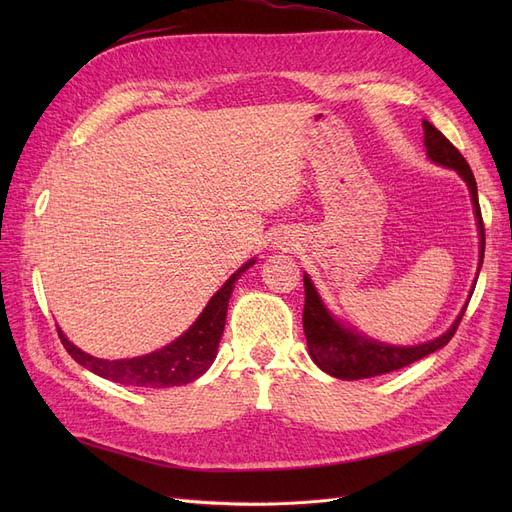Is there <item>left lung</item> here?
Returning <instances> with one entry per match:
<instances>
[{"label": "left lung", "mask_w": 512, "mask_h": 512, "mask_svg": "<svg viewBox=\"0 0 512 512\" xmlns=\"http://www.w3.org/2000/svg\"><path fill=\"white\" fill-rule=\"evenodd\" d=\"M423 130H425L427 158L431 162H436L438 166L455 170V173L468 185L474 215H476L478 237H480V250H478L480 252L478 271H480V265H483V258H485V226H483V215H480V207H478L476 179L472 175L470 164L457 151V147L448 141L438 128H433L429 121H423ZM303 286H305L303 329L307 337L309 356H312V361L324 371V374L339 380L374 378V376H382V374H389V371L406 367L414 361L425 359L427 354L436 352L451 342V337L455 335L459 322L463 318V312H466L468 307V303L463 305L457 320L451 324V329L442 333L440 337L429 339V342L416 344V346H393L354 331L352 327H346L342 320H337L329 312L327 305L322 303L320 294L314 282L309 280L307 273L303 275Z\"/></svg>", "instance_id": "obj_1"}]
</instances>
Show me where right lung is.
Segmentation results:
<instances>
[{
	"label": "right lung",
	"mask_w": 512,
	"mask_h": 512,
	"mask_svg": "<svg viewBox=\"0 0 512 512\" xmlns=\"http://www.w3.org/2000/svg\"><path fill=\"white\" fill-rule=\"evenodd\" d=\"M254 262L256 258L247 260L241 269L232 273L224 286L209 299L207 307L200 312L192 327L179 335L175 342H170L156 352L134 356V359H98V356H91L81 348H76L59 329L61 344H64L76 363L111 382L143 386V389H170V386L190 384L203 376L215 361L226 324L228 299L241 273L250 269Z\"/></svg>",
	"instance_id": "right-lung-1"
}]
</instances>
